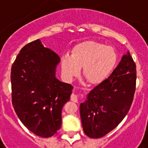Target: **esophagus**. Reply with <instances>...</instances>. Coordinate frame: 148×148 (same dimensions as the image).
<instances>
[{
	"instance_id": "1",
	"label": "esophagus",
	"mask_w": 148,
	"mask_h": 148,
	"mask_svg": "<svg viewBox=\"0 0 148 148\" xmlns=\"http://www.w3.org/2000/svg\"><path fill=\"white\" fill-rule=\"evenodd\" d=\"M71 100L72 101H74V102H77V96L76 94H74V93H72L71 95Z\"/></svg>"
}]
</instances>
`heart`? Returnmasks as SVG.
<instances>
[{
	"mask_svg": "<svg viewBox=\"0 0 148 148\" xmlns=\"http://www.w3.org/2000/svg\"><path fill=\"white\" fill-rule=\"evenodd\" d=\"M116 62V53L111 46L102 42L86 41L74 47L71 55L65 54L61 58L62 73L66 81L71 82L82 74L90 83L98 84L111 73Z\"/></svg>",
	"mask_w": 148,
	"mask_h": 148,
	"instance_id": "1",
	"label": "heart"
}]
</instances>
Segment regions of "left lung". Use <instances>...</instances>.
Here are the masks:
<instances>
[{
  "label": "left lung",
  "instance_id": "1",
  "mask_svg": "<svg viewBox=\"0 0 148 148\" xmlns=\"http://www.w3.org/2000/svg\"><path fill=\"white\" fill-rule=\"evenodd\" d=\"M136 85V66L127 52L110 76L94 87L80 105L87 136L101 138L118 126L130 109Z\"/></svg>",
  "mask_w": 148,
  "mask_h": 148
}]
</instances>
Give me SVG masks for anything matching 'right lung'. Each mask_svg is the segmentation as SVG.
Returning <instances> with one entry per match:
<instances>
[{"label": "right lung", "instance_id": "right-lung-1", "mask_svg": "<svg viewBox=\"0 0 148 148\" xmlns=\"http://www.w3.org/2000/svg\"><path fill=\"white\" fill-rule=\"evenodd\" d=\"M60 58L39 39L21 49L11 69L12 102L19 119L38 136H53L60 129L62 109L73 86L55 77Z\"/></svg>", "mask_w": 148, "mask_h": 148}]
</instances>
